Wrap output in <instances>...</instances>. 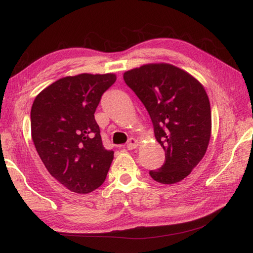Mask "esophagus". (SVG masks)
<instances>
[{"instance_id": "1", "label": "esophagus", "mask_w": 253, "mask_h": 253, "mask_svg": "<svg viewBox=\"0 0 253 253\" xmlns=\"http://www.w3.org/2000/svg\"><path fill=\"white\" fill-rule=\"evenodd\" d=\"M138 145V141L136 138H129L128 139V143H127V148L128 150H134V148L137 147Z\"/></svg>"}]
</instances>
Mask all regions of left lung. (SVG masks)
I'll return each instance as SVG.
<instances>
[{
    "mask_svg": "<svg viewBox=\"0 0 253 253\" xmlns=\"http://www.w3.org/2000/svg\"><path fill=\"white\" fill-rule=\"evenodd\" d=\"M145 106L166 161L151 170L155 181L172 184L190 174L206 153L211 130L208 95L194 76L171 64H147L124 73Z\"/></svg>",
    "mask_w": 253,
    "mask_h": 253,
    "instance_id": "obj_1",
    "label": "left lung"
}]
</instances>
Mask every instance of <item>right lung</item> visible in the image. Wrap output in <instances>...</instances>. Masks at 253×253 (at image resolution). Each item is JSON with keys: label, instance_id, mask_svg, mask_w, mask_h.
<instances>
[{"label": "right lung", "instance_id": "add662e5", "mask_svg": "<svg viewBox=\"0 0 253 253\" xmlns=\"http://www.w3.org/2000/svg\"><path fill=\"white\" fill-rule=\"evenodd\" d=\"M115 74H79L50 84L31 107V136L48 172L64 187L87 194L105 182L114 151L102 145L94 112Z\"/></svg>", "mask_w": 253, "mask_h": 253}]
</instances>
